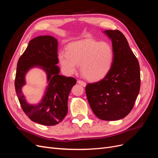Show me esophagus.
I'll use <instances>...</instances> for the list:
<instances>
[{"label":"esophagus","mask_w":158,"mask_h":158,"mask_svg":"<svg viewBox=\"0 0 158 158\" xmlns=\"http://www.w3.org/2000/svg\"><path fill=\"white\" fill-rule=\"evenodd\" d=\"M77 83L78 84H80L81 85H82V86H84V87H85V85H86V83L84 82V81H82V80H77Z\"/></svg>","instance_id":"esophagus-1"}]
</instances>
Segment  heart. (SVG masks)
<instances>
[{"label": "heart", "mask_w": 158, "mask_h": 158, "mask_svg": "<svg viewBox=\"0 0 158 158\" xmlns=\"http://www.w3.org/2000/svg\"><path fill=\"white\" fill-rule=\"evenodd\" d=\"M114 59V51L110 43L92 39L72 42L66 47V52L60 51L58 55L66 74H73L80 65L82 75L92 82L106 77L112 68Z\"/></svg>", "instance_id": "1"}]
</instances>
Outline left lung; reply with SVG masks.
<instances>
[{"mask_svg":"<svg viewBox=\"0 0 158 158\" xmlns=\"http://www.w3.org/2000/svg\"><path fill=\"white\" fill-rule=\"evenodd\" d=\"M112 41L114 59L108 74L99 82L88 84L85 94L94 113L104 121H117L131 111L140 88V66L123 33L106 30Z\"/></svg>","mask_w":158,"mask_h":158,"instance_id":"1","label":"left lung"}]
</instances>
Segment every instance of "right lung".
<instances>
[{"label":"right lung","mask_w":158,"mask_h":158,"mask_svg":"<svg viewBox=\"0 0 158 158\" xmlns=\"http://www.w3.org/2000/svg\"><path fill=\"white\" fill-rule=\"evenodd\" d=\"M58 41L51 35H40L31 40L17 64L15 89L23 111L33 122L52 126L63 120L68 112L70 90L76 83L73 77L59 74ZM34 67L44 69L48 85L41 102L36 105L28 104L21 91L25 84V74Z\"/></svg>","instance_id":"add662e5"}]
</instances>
